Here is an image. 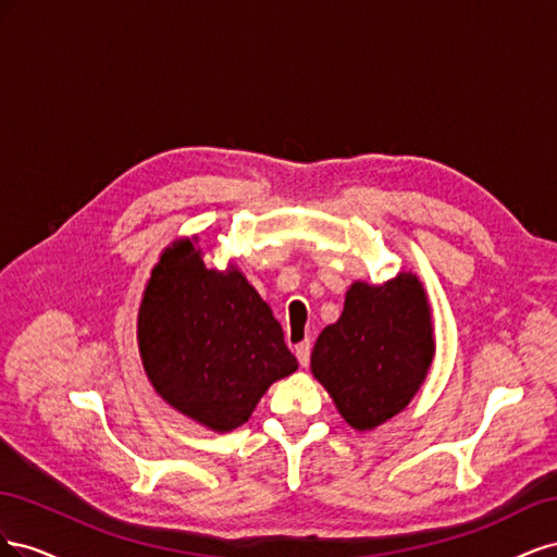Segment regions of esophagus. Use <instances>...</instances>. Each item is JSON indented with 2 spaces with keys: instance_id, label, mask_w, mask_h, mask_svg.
<instances>
[{
  "instance_id": "1",
  "label": "esophagus",
  "mask_w": 557,
  "mask_h": 557,
  "mask_svg": "<svg viewBox=\"0 0 557 557\" xmlns=\"http://www.w3.org/2000/svg\"><path fill=\"white\" fill-rule=\"evenodd\" d=\"M295 356L299 360L301 367H309V360H311V344L309 342H301L295 346Z\"/></svg>"
}]
</instances>
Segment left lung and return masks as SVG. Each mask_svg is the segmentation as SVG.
Listing matches in <instances>:
<instances>
[{
  "label": "left lung",
  "mask_w": 557,
  "mask_h": 557,
  "mask_svg": "<svg viewBox=\"0 0 557 557\" xmlns=\"http://www.w3.org/2000/svg\"><path fill=\"white\" fill-rule=\"evenodd\" d=\"M434 360L428 293L411 272L381 285L356 281L336 323L318 334L311 374L352 430H374L401 413Z\"/></svg>",
  "instance_id": "1"
}]
</instances>
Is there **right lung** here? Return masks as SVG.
<instances>
[{"mask_svg": "<svg viewBox=\"0 0 557 557\" xmlns=\"http://www.w3.org/2000/svg\"><path fill=\"white\" fill-rule=\"evenodd\" d=\"M197 242H172L150 272L137 318L139 356L172 409L213 432H232L297 360L239 267H207Z\"/></svg>", "mask_w": 557, "mask_h": 557, "instance_id": "add662e5", "label": "right lung"}]
</instances>
